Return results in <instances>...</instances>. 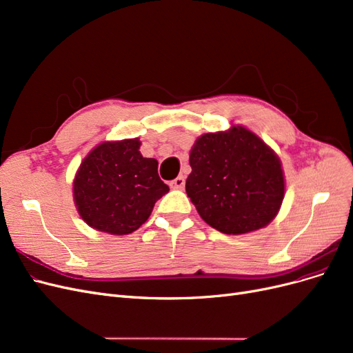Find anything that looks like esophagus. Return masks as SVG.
<instances>
[{
  "mask_svg": "<svg viewBox=\"0 0 353 353\" xmlns=\"http://www.w3.org/2000/svg\"><path fill=\"white\" fill-rule=\"evenodd\" d=\"M184 185H185V178H184L183 175L175 178V179L172 181V183H170V187L175 188V190H183Z\"/></svg>",
  "mask_w": 353,
  "mask_h": 353,
  "instance_id": "obj_1",
  "label": "esophagus"
}]
</instances>
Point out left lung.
Masks as SVG:
<instances>
[{"label": "left lung", "mask_w": 353, "mask_h": 353, "mask_svg": "<svg viewBox=\"0 0 353 353\" xmlns=\"http://www.w3.org/2000/svg\"><path fill=\"white\" fill-rule=\"evenodd\" d=\"M185 191L201 219L223 234L261 230L284 199L279 156L244 126L199 137L190 152Z\"/></svg>", "instance_id": "obj_1"}]
</instances>
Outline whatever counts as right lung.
Masks as SVG:
<instances>
[{
	"mask_svg": "<svg viewBox=\"0 0 353 353\" xmlns=\"http://www.w3.org/2000/svg\"><path fill=\"white\" fill-rule=\"evenodd\" d=\"M140 145L138 138L104 141L82 160L73 181V200L94 230L113 236L134 232L169 191L159 178L157 160L143 157Z\"/></svg>",
	"mask_w": 353,
	"mask_h": 353,
	"instance_id": "add662e5",
	"label": "right lung"
}]
</instances>
